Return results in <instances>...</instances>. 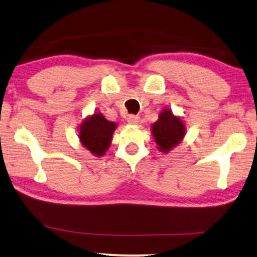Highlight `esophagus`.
Wrapping results in <instances>:
<instances>
[{
	"mask_svg": "<svg viewBox=\"0 0 257 257\" xmlns=\"http://www.w3.org/2000/svg\"><path fill=\"white\" fill-rule=\"evenodd\" d=\"M139 120H141V118H139L138 115H128L127 116V121H128V123H131V125H137V123L139 122Z\"/></svg>",
	"mask_w": 257,
	"mask_h": 257,
	"instance_id": "1",
	"label": "esophagus"
}]
</instances>
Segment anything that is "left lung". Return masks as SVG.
<instances>
[{
  "label": "left lung",
  "instance_id": "1",
  "mask_svg": "<svg viewBox=\"0 0 257 257\" xmlns=\"http://www.w3.org/2000/svg\"><path fill=\"white\" fill-rule=\"evenodd\" d=\"M151 135L161 153L168 154L183 141L186 125L181 116L175 115L170 108L161 110L158 120L151 125Z\"/></svg>",
  "mask_w": 257,
  "mask_h": 257
}]
</instances>
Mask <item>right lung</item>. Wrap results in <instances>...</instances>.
Masks as SVG:
<instances>
[{"label":"right lung","instance_id":"right-lung-1","mask_svg":"<svg viewBox=\"0 0 257 257\" xmlns=\"http://www.w3.org/2000/svg\"><path fill=\"white\" fill-rule=\"evenodd\" d=\"M116 127L118 125L107 120L102 113L94 112L84 118L78 126V139L82 147L94 156L101 157L109 149Z\"/></svg>","mask_w":257,"mask_h":257}]
</instances>
